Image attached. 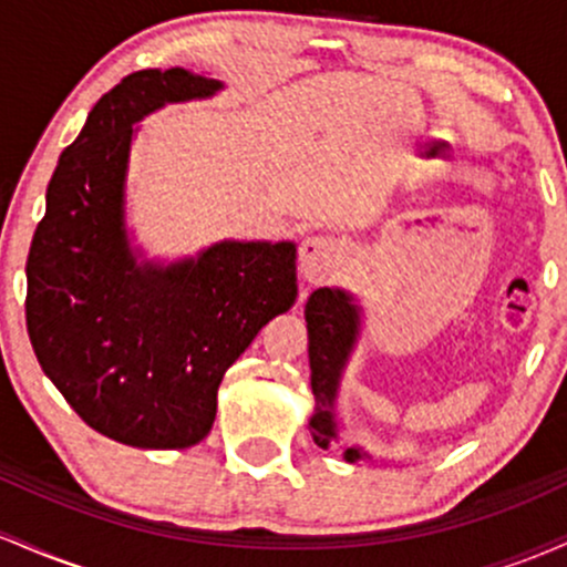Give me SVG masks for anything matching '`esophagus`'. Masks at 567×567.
Here are the masks:
<instances>
[{
    "mask_svg": "<svg viewBox=\"0 0 567 567\" xmlns=\"http://www.w3.org/2000/svg\"><path fill=\"white\" fill-rule=\"evenodd\" d=\"M298 258H301V271L309 282H324L347 261V243L330 237V234L306 237L298 247Z\"/></svg>",
    "mask_w": 567,
    "mask_h": 567,
    "instance_id": "obj_1",
    "label": "esophagus"
}]
</instances>
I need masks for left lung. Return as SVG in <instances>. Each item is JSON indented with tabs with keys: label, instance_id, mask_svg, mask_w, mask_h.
Masks as SVG:
<instances>
[{
	"label": "left lung",
	"instance_id": "8db88e82",
	"mask_svg": "<svg viewBox=\"0 0 567 567\" xmlns=\"http://www.w3.org/2000/svg\"><path fill=\"white\" fill-rule=\"evenodd\" d=\"M306 330H309V368H311V392L317 408L309 419L311 437L322 451L338 440L336 424V396L341 386V375L360 338V306L341 288H320L306 301ZM362 447H347L343 458L357 464L365 458Z\"/></svg>",
	"mask_w": 567,
	"mask_h": 567
}]
</instances>
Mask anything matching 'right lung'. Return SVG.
Returning a JSON list of instances; mask_svg holds the SVG:
<instances>
[{
	"label": "right lung",
	"instance_id": "obj_1",
	"mask_svg": "<svg viewBox=\"0 0 567 567\" xmlns=\"http://www.w3.org/2000/svg\"><path fill=\"white\" fill-rule=\"evenodd\" d=\"M220 87L186 69H143L109 90L63 148L31 239L25 328L39 365L84 424L122 445L205 440L224 373L298 296L292 243H216L167 266L138 264L130 247L133 125Z\"/></svg>",
	"mask_w": 567,
	"mask_h": 567
}]
</instances>
